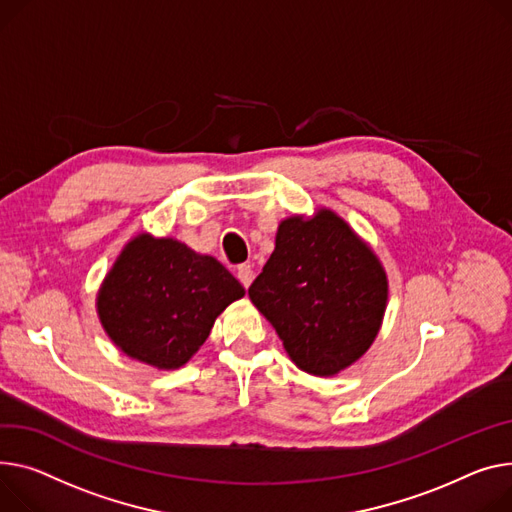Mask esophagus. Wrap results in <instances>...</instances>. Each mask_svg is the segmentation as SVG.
Here are the masks:
<instances>
[{"label": "esophagus", "instance_id": "1", "mask_svg": "<svg viewBox=\"0 0 512 512\" xmlns=\"http://www.w3.org/2000/svg\"><path fill=\"white\" fill-rule=\"evenodd\" d=\"M236 278L245 288H249L251 282H253V269L249 265H241V267L236 269Z\"/></svg>", "mask_w": 512, "mask_h": 512}]
</instances>
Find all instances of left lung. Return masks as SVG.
Here are the masks:
<instances>
[{
	"instance_id": "left-lung-1",
	"label": "left lung",
	"mask_w": 512,
	"mask_h": 512,
	"mask_svg": "<svg viewBox=\"0 0 512 512\" xmlns=\"http://www.w3.org/2000/svg\"><path fill=\"white\" fill-rule=\"evenodd\" d=\"M290 360L333 377L377 339L387 311V271L364 238L329 208L288 216L276 249L249 288Z\"/></svg>"
}]
</instances>
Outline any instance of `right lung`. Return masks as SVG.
<instances>
[{"label":"right lung","mask_w":512,"mask_h":512,"mask_svg":"<svg viewBox=\"0 0 512 512\" xmlns=\"http://www.w3.org/2000/svg\"><path fill=\"white\" fill-rule=\"evenodd\" d=\"M245 288L212 255L173 236L140 232L121 249L96 294L111 342L158 370L185 366Z\"/></svg>","instance_id":"1"}]
</instances>
